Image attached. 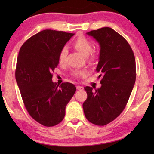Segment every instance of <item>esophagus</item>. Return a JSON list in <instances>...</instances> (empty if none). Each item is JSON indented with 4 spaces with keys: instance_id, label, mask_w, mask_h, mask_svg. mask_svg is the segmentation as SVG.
Listing matches in <instances>:
<instances>
[{
    "instance_id": "34e87169",
    "label": "esophagus",
    "mask_w": 154,
    "mask_h": 154,
    "mask_svg": "<svg viewBox=\"0 0 154 154\" xmlns=\"http://www.w3.org/2000/svg\"><path fill=\"white\" fill-rule=\"evenodd\" d=\"M77 89L78 90H82L83 89V88L82 86H80V85H77Z\"/></svg>"
}]
</instances>
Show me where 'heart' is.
<instances>
[{"instance_id":"b5f03b06","label":"heart","mask_w":154,"mask_h":154,"mask_svg":"<svg viewBox=\"0 0 154 154\" xmlns=\"http://www.w3.org/2000/svg\"><path fill=\"white\" fill-rule=\"evenodd\" d=\"M73 47L75 49L80 52L82 55L85 57H87L90 55L91 51L92 50L93 45L91 41L84 36H79L78 37L76 40L74 41L73 43ZM68 54V50L66 48H63L59 53L58 56V60L60 64L64 63L65 60H66V56ZM96 58V55L95 54H92L91 56L88 58V61L92 62ZM84 71H75L74 74L77 76H79V75H82L84 74Z\"/></svg>"}]
</instances>
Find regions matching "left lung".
<instances>
[{
	"label": "left lung",
	"instance_id": "8db88e82",
	"mask_svg": "<svg viewBox=\"0 0 154 154\" xmlns=\"http://www.w3.org/2000/svg\"><path fill=\"white\" fill-rule=\"evenodd\" d=\"M100 45L96 71L101 87L84 88L88 98L83 103L85 118L105 126L120 115L128 101L136 80V63L132 48L123 36L109 27L86 33Z\"/></svg>",
	"mask_w": 154,
	"mask_h": 154
}]
</instances>
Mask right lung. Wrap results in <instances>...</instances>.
Listing matches in <instances>:
<instances>
[{"mask_svg": "<svg viewBox=\"0 0 154 154\" xmlns=\"http://www.w3.org/2000/svg\"><path fill=\"white\" fill-rule=\"evenodd\" d=\"M74 35L45 30L31 36L20 48L15 79L28 113L45 126L62 121L66 106L76 91L72 83H54L51 73L59 64L60 51Z\"/></svg>", "mask_w": 154, "mask_h": 154, "instance_id": "right-lung-1", "label": "right lung"}]
</instances>
